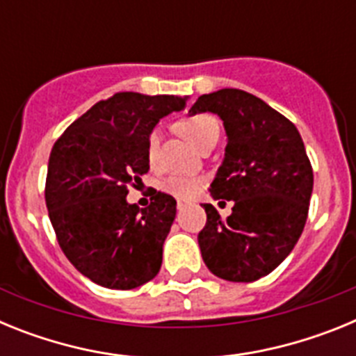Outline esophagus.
I'll list each match as a JSON object with an SVG mask.
<instances>
[{
	"label": "esophagus",
	"instance_id": "obj_1",
	"mask_svg": "<svg viewBox=\"0 0 356 356\" xmlns=\"http://www.w3.org/2000/svg\"><path fill=\"white\" fill-rule=\"evenodd\" d=\"M187 205H188L187 201H180V200H178V203H176V209H178V210H184Z\"/></svg>",
	"mask_w": 356,
	"mask_h": 356
}]
</instances>
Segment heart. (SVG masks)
I'll use <instances>...</instances> for the list:
<instances>
[{
    "label": "heart",
    "instance_id": "1",
    "mask_svg": "<svg viewBox=\"0 0 356 356\" xmlns=\"http://www.w3.org/2000/svg\"><path fill=\"white\" fill-rule=\"evenodd\" d=\"M180 131L187 137L191 143L196 147L209 139L210 135L219 134V122L216 118L207 114H197L193 118H187L180 122ZM156 149H159V131H151L147 137L146 144V155L149 162H153L156 156ZM203 185L201 178L196 176H171L168 180L163 181V191H168L169 194L181 200H188L197 193Z\"/></svg>",
    "mask_w": 356,
    "mask_h": 356
}]
</instances>
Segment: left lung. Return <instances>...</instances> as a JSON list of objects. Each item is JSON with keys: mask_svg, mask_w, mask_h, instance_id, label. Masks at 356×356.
<instances>
[{"mask_svg": "<svg viewBox=\"0 0 356 356\" xmlns=\"http://www.w3.org/2000/svg\"><path fill=\"white\" fill-rule=\"evenodd\" d=\"M212 112L226 131L225 159L210 184L213 200H232L226 219L205 203L197 235L210 273L228 282H254L275 271L300 238L314 172L298 128L260 97L221 89L197 97L188 114Z\"/></svg>", "mask_w": 356, "mask_h": 356, "instance_id": "obj_1", "label": "left lung"}]
</instances>
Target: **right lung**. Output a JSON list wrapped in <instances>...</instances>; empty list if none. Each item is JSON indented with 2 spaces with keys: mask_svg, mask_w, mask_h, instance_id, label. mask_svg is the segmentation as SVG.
<instances>
[{
  "mask_svg": "<svg viewBox=\"0 0 356 356\" xmlns=\"http://www.w3.org/2000/svg\"><path fill=\"white\" fill-rule=\"evenodd\" d=\"M187 96L118 92L87 110L49 155L46 207L58 244L83 276L128 291L155 278L176 201L156 193L147 209L127 201L128 185L149 171L147 137Z\"/></svg>",
  "mask_w": 356,
  "mask_h": 356,
  "instance_id": "add662e5",
  "label": "right lung"
}]
</instances>
